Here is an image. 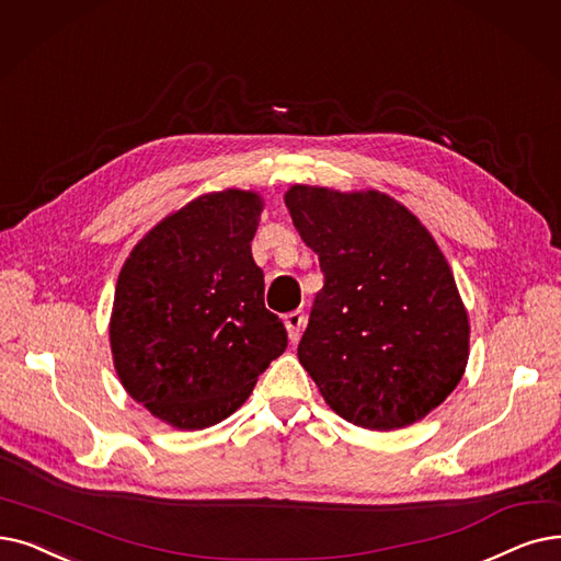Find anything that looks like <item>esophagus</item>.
Instances as JSON below:
<instances>
[{
    "instance_id": "34e87169",
    "label": "esophagus",
    "mask_w": 561,
    "mask_h": 561,
    "mask_svg": "<svg viewBox=\"0 0 561 561\" xmlns=\"http://www.w3.org/2000/svg\"><path fill=\"white\" fill-rule=\"evenodd\" d=\"M284 325L288 330V336L290 341H298L300 334H302V328H305V313L302 311H290L284 316Z\"/></svg>"
}]
</instances>
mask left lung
<instances>
[{
    "instance_id": "obj_1",
    "label": "left lung",
    "mask_w": 561,
    "mask_h": 561,
    "mask_svg": "<svg viewBox=\"0 0 561 561\" xmlns=\"http://www.w3.org/2000/svg\"><path fill=\"white\" fill-rule=\"evenodd\" d=\"M284 202L323 271L298 357L325 403L371 431L424 420L454 392L470 351L445 254L376 190L294 185Z\"/></svg>"
}]
</instances>
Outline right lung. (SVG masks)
Listing matches in <instances>:
<instances>
[{
	"instance_id": "right-lung-1",
	"label": "right lung",
	"mask_w": 561,
	"mask_h": 561,
	"mask_svg": "<svg viewBox=\"0 0 561 561\" xmlns=\"http://www.w3.org/2000/svg\"><path fill=\"white\" fill-rule=\"evenodd\" d=\"M256 192H210L146 233L114 290L110 344L126 392L174 428L236 412L288 344L263 302Z\"/></svg>"
}]
</instances>
